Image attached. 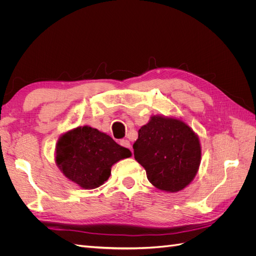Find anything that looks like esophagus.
Returning a JSON list of instances; mask_svg holds the SVG:
<instances>
[{"label":"esophagus","mask_w":256,"mask_h":256,"mask_svg":"<svg viewBox=\"0 0 256 256\" xmlns=\"http://www.w3.org/2000/svg\"><path fill=\"white\" fill-rule=\"evenodd\" d=\"M120 144L122 147H125V148H128V150H131V144H130V142H129L128 140H120ZM131 152H132V150H131Z\"/></svg>","instance_id":"1"}]
</instances>
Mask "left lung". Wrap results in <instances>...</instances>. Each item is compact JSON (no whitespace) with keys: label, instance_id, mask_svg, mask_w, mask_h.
<instances>
[{"label":"left lung","instance_id":"obj_1","mask_svg":"<svg viewBox=\"0 0 256 256\" xmlns=\"http://www.w3.org/2000/svg\"><path fill=\"white\" fill-rule=\"evenodd\" d=\"M134 154L147 180L166 192L187 187L200 162V145L193 130L180 120L158 115L138 130Z\"/></svg>","mask_w":256,"mask_h":256}]
</instances>
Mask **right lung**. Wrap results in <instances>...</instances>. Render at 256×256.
I'll return each instance as SVG.
<instances>
[{
    "label": "right lung",
    "mask_w": 256,
    "mask_h": 256,
    "mask_svg": "<svg viewBox=\"0 0 256 256\" xmlns=\"http://www.w3.org/2000/svg\"><path fill=\"white\" fill-rule=\"evenodd\" d=\"M130 156L131 152L110 136L83 126L60 138L56 161L69 180L83 189H95L108 180L114 164Z\"/></svg>",
    "instance_id": "1"
}]
</instances>
